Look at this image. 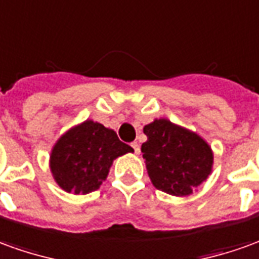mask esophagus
<instances>
[{
	"instance_id": "1",
	"label": "esophagus",
	"mask_w": 259,
	"mask_h": 259,
	"mask_svg": "<svg viewBox=\"0 0 259 259\" xmlns=\"http://www.w3.org/2000/svg\"><path fill=\"white\" fill-rule=\"evenodd\" d=\"M132 147L135 148L136 154H139V153H140V146H139V143H137V142L132 143Z\"/></svg>"
}]
</instances>
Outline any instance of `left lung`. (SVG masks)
Instances as JSON below:
<instances>
[{
  "instance_id": "1",
  "label": "left lung",
  "mask_w": 259,
  "mask_h": 259,
  "mask_svg": "<svg viewBox=\"0 0 259 259\" xmlns=\"http://www.w3.org/2000/svg\"><path fill=\"white\" fill-rule=\"evenodd\" d=\"M142 153L151 184L172 196H188L213 171V150L202 136L165 117L143 127Z\"/></svg>"
}]
</instances>
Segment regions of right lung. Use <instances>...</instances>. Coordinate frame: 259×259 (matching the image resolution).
<instances>
[{
  "instance_id": "1",
  "label": "right lung",
  "mask_w": 259,
  "mask_h": 259,
  "mask_svg": "<svg viewBox=\"0 0 259 259\" xmlns=\"http://www.w3.org/2000/svg\"><path fill=\"white\" fill-rule=\"evenodd\" d=\"M115 130L87 119L64 132L50 151L49 167L56 184L74 195H87L102 185L113 161L133 153Z\"/></svg>"
}]
</instances>
